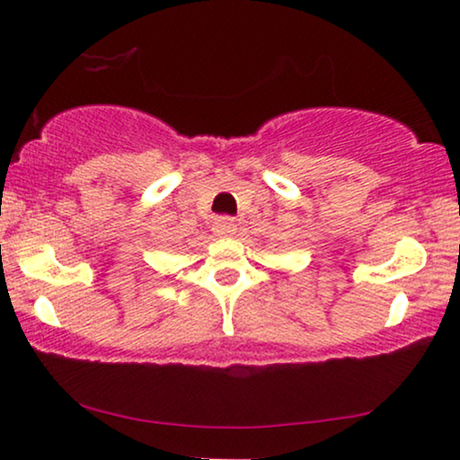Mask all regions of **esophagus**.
<instances>
[{"mask_svg":"<svg viewBox=\"0 0 460 460\" xmlns=\"http://www.w3.org/2000/svg\"><path fill=\"white\" fill-rule=\"evenodd\" d=\"M236 219L234 217H228V216H222L217 217L216 222H213V232H216L217 236H232L236 232Z\"/></svg>","mask_w":460,"mask_h":460,"instance_id":"1","label":"esophagus"}]
</instances>
